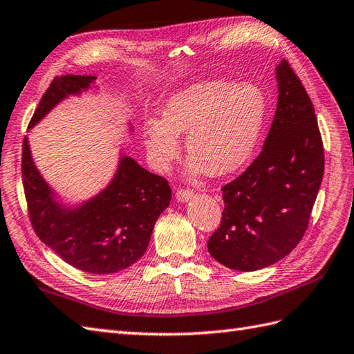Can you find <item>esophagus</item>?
Segmentation results:
<instances>
[{
    "label": "esophagus",
    "mask_w": 354,
    "mask_h": 354,
    "mask_svg": "<svg viewBox=\"0 0 354 354\" xmlns=\"http://www.w3.org/2000/svg\"><path fill=\"white\" fill-rule=\"evenodd\" d=\"M195 197V192L191 189H180L176 192V198L178 203H187Z\"/></svg>",
    "instance_id": "esophagus-1"
}]
</instances>
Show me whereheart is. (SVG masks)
Returning a JSON list of instances; mask_svg holds the SVG:
<instances>
[{
  "instance_id": "1",
  "label": "heart",
  "mask_w": 354,
  "mask_h": 354,
  "mask_svg": "<svg viewBox=\"0 0 354 354\" xmlns=\"http://www.w3.org/2000/svg\"><path fill=\"white\" fill-rule=\"evenodd\" d=\"M266 113L263 92L254 84L212 80L174 93L162 118H147L144 144L154 169L167 171L186 135L191 172L225 176L253 153Z\"/></svg>"
}]
</instances>
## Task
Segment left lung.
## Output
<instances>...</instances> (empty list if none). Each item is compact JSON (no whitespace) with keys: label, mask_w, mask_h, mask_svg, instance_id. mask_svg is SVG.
<instances>
[{"label":"left lung","mask_w":354,"mask_h":354,"mask_svg":"<svg viewBox=\"0 0 354 354\" xmlns=\"http://www.w3.org/2000/svg\"><path fill=\"white\" fill-rule=\"evenodd\" d=\"M279 100L257 159L223 187L224 212L210 256L257 271L288 256L308 229L324 174V148L312 101L286 60L276 68Z\"/></svg>","instance_id":"left-lung-1"}]
</instances>
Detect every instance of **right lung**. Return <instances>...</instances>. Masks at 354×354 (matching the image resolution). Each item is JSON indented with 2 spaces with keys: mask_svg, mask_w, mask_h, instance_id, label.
I'll return each instance as SVG.
<instances>
[{
  "mask_svg": "<svg viewBox=\"0 0 354 354\" xmlns=\"http://www.w3.org/2000/svg\"><path fill=\"white\" fill-rule=\"evenodd\" d=\"M95 80L93 75L54 78L28 130L68 97L97 88ZM129 129L133 131L131 124ZM22 183L39 239L62 261L91 274H113L139 261L157 218L171 201L167 180L121 151L115 176L103 191L78 204L64 203L36 168L27 138L22 144Z\"/></svg>",
  "mask_w": 354,
  "mask_h": 354,
  "instance_id": "obj_1",
  "label": "right lung"
}]
</instances>
